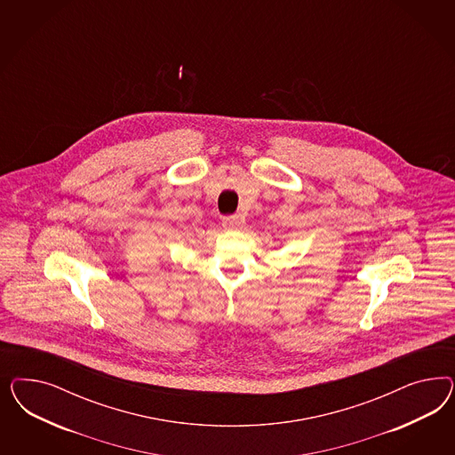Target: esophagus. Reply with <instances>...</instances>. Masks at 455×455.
Here are the masks:
<instances>
[{
    "instance_id": "34e87169",
    "label": "esophagus",
    "mask_w": 455,
    "mask_h": 455,
    "mask_svg": "<svg viewBox=\"0 0 455 455\" xmlns=\"http://www.w3.org/2000/svg\"><path fill=\"white\" fill-rule=\"evenodd\" d=\"M221 223H223V227L228 228V230H238V228L243 227L245 219H243L242 215H230V217H223Z\"/></svg>"
}]
</instances>
